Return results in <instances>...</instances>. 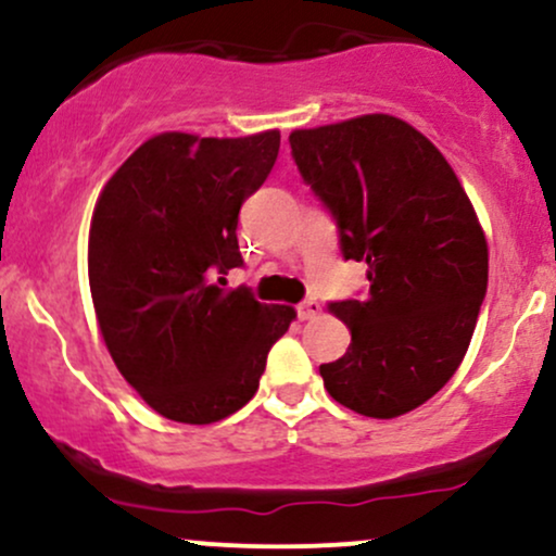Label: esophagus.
I'll use <instances>...</instances> for the list:
<instances>
[{"label": "esophagus", "instance_id": "1", "mask_svg": "<svg viewBox=\"0 0 556 556\" xmlns=\"http://www.w3.org/2000/svg\"><path fill=\"white\" fill-rule=\"evenodd\" d=\"M316 316H321V303H318V300H303V303L298 305L300 321H314Z\"/></svg>", "mask_w": 556, "mask_h": 556}]
</instances>
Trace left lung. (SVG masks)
<instances>
[{
    "mask_svg": "<svg viewBox=\"0 0 556 556\" xmlns=\"http://www.w3.org/2000/svg\"><path fill=\"white\" fill-rule=\"evenodd\" d=\"M300 177L337 225L344 261H366L368 295L334 300L350 329L324 387L368 418L416 410L457 371L486 298L489 248L446 159L416 127L363 114L290 136Z\"/></svg>",
    "mask_w": 556,
    "mask_h": 556,
    "instance_id": "obj_1",
    "label": "left lung"
}]
</instances>
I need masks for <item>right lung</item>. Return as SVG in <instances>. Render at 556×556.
Returning a JSON list of instances; mask_svg holds the SVG:
<instances>
[{"label": "right lung", "instance_id": "1", "mask_svg": "<svg viewBox=\"0 0 556 556\" xmlns=\"http://www.w3.org/2000/svg\"><path fill=\"white\" fill-rule=\"evenodd\" d=\"M279 132H162L112 175L88 235L101 337L119 374L159 416L214 424L256 394L290 305L225 290L242 266L238 216L277 162Z\"/></svg>", "mask_w": 556, "mask_h": 556}]
</instances>
